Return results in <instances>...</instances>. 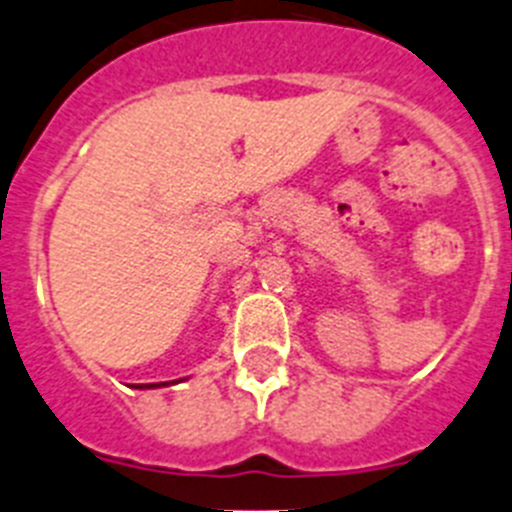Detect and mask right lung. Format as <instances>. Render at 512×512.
Masks as SVG:
<instances>
[{"mask_svg":"<svg viewBox=\"0 0 512 512\" xmlns=\"http://www.w3.org/2000/svg\"><path fill=\"white\" fill-rule=\"evenodd\" d=\"M138 387H140V390H143V387H161V384H138Z\"/></svg>","mask_w":512,"mask_h":512,"instance_id":"add662e5","label":"right lung"}]
</instances>
